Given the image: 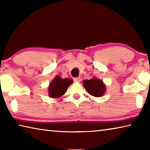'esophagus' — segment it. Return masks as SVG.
<instances>
[{"label": "esophagus", "instance_id": "1", "mask_svg": "<svg viewBox=\"0 0 150 150\" xmlns=\"http://www.w3.org/2000/svg\"><path fill=\"white\" fill-rule=\"evenodd\" d=\"M81 77H75V78H74V81L75 82H80L81 81Z\"/></svg>", "mask_w": 150, "mask_h": 150}]
</instances>
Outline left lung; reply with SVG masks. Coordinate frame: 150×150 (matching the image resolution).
I'll return each instance as SVG.
<instances>
[{"instance_id": "1", "label": "left lung", "mask_w": 150, "mask_h": 150, "mask_svg": "<svg viewBox=\"0 0 150 150\" xmlns=\"http://www.w3.org/2000/svg\"><path fill=\"white\" fill-rule=\"evenodd\" d=\"M83 82V86L90 95L99 97L105 94V86L103 81L97 78H93L89 80H85Z\"/></svg>"}]
</instances>
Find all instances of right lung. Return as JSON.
Listing matches in <instances>:
<instances>
[{"mask_svg":"<svg viewBox=\"0 0 150 150\" xmlns=\"http://www.w3.org/2000/svg\"><path fill=\"white\" fill-rule=\"evenodd\" d=\"M73 83L71 79H62L56 76L50 83L49 87V95L50 97L57 98L64 95L67 88Z\"/></svg>","mask_w":150,"mask_h":150,"instance_id":"1","label":"right lung"}]
</instances>
